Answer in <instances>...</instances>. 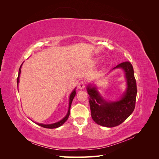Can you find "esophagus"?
I'll return each instance as SVG.
<instances>
[{
    "mask_svg": "<svg viewBox=\"0 0 159 159\" xmlns=\"http://www.w3.org/2000/svg\"><path fill=\"white\" fill-rule=\"evenodd\" d=\"M85 87V81H81L78 84V88L80 89H83Z\"/></svg>",
    "mask_w": 159,
    "mask_h": 159,
    "instance_id": "34e87169",
    "label": "esophagus"
}]
</instances>
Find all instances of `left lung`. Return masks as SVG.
I'll use <instances>...</instances> for the list:
<instances>
[{
  "mask_svg": "<svg viewBox=\"0 0 159 159\" xmlns=\"http://www.w3.org/2000/svg\"><path fill=\"white\" fill-rule=\"evenodd\" d=\"M121 68L125 72L127 89L121 100L107 102L101 97L95 88L88 87L91 115L93 121L99 125L114 127L119 125L130 116L135 107L137 83L132 64L125 61L115 68Z\"/></svg>",
  "mask_w": 159,
  "mask_h": 159,
  "instance_id": "8db88e82",
  "label": "left lung"
}]
</instances>
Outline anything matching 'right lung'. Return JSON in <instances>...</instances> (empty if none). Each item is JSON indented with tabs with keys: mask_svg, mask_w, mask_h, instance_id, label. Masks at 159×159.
<instances>
[{
	"mask_svg": "<svg viewBox=\"0 0 159 159\" xmlns=\"http://www.w3.org/2000/svg\"><path fill=\"white\" fill-rule=\"evenodd\" d=\"M21 66L22 65L20 66V69H19V71H18V78H17V85L18 84V82H19V76H20V74L21 72V70H20V68H21ZM75 90L74 89L73 91H72V93H71L70 96V103H69V109H68V113H67L66 116L62 119L60 121L57 122V123H53V124H50V125H44V124H40V123H36L37 125H40L42 127H44V128H48V129H54V128H57V127H60L61 125H62L66 121L67 119H68L69 117V115H70V107H71V103H72V101H73L75 95Z\"/></svg>",
	"mask_w": 159,
	"mask_h": 159,
	"instance_id": "obj_1",
	"label": "right lung"
}]
</instances>
